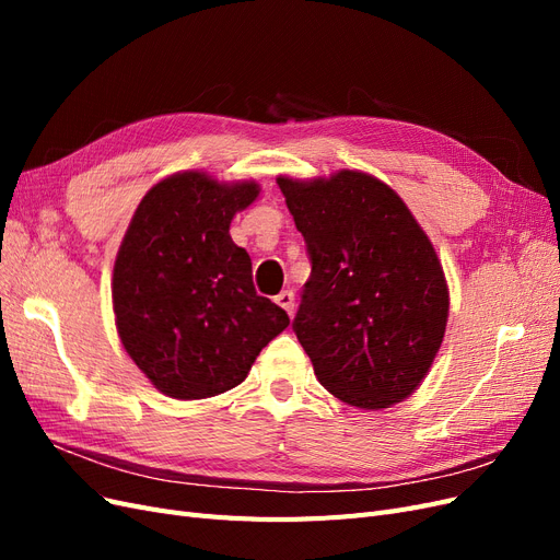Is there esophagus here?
I'll list each match as a JSON object with an SVG mask.
<instances>
[{
  "instance_id": "34e87169",
  "label": "esophagus",
  "mask_w": 560,
  "mask_h": 560,
  "mask_svg": "<svg viewBox=\"0 0 560 560\" xmlns=\"http://www.w3.org/2000/svg\"><path fill=\"white\" fill-rule=\"evenodd\" d=\"M276 303L280 308L287 311V315H294V292L292 290H282L278 296H276Z\"/></svg>"
}]
</instances>
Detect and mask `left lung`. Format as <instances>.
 Returning <instances> with one entry per match:
<instances>
[{
    "mask_svg": "<svg viewBox=\"0 0 560 560\" xmlns=\"http://www.w3.org/2000/svg\"><path fill=\"white\" fill-rule=\"evenodd\" d=\"M313 264L294 334L317 381L358 409H387L428 376L444 341L442 261L406 202L376 177H278Z\"/></svg>",
    "mask_w": 560,
    "mask_h": 560,
    "instance_id": "8db88e82",
    "label": "left lung"
}]
</instances>
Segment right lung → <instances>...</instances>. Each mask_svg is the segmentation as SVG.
<instances>
[{"label": "right lung", "mask_w": 560, "mask_h": 560, "mask_svg": "<svg viewBox=\"0 0 560 560\" xmlns=\"http://www.w3.org/2000/svg\"><path fill=\"white\" fill-rule=\"evenodd\" d=\"M257 182L175 173L151 186L114 261L116 331L130 360L173 399H206L241 385L290 317L259 296L231 219Z\"/></svg>", "instance_id": "right-lung-1"}]
</instances>
